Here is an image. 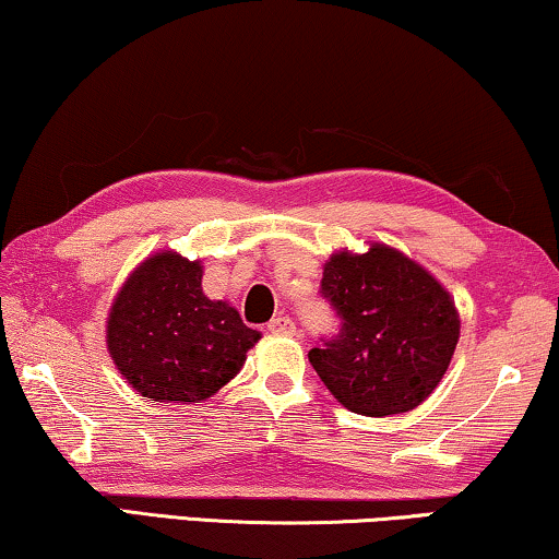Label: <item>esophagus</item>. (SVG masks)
Here are the masks:
<instances>
[{
  "mask_svg": "<svg viewBox=\"0 0 559 559\" xmlns=\"http://www.w3.org/2000/svg\"><path fill=\"white\" fill-rule=\"evenodd\" d=\"M269 331H271V333H281V336H294V333H296V323L290 321L288 316H276V319H271Z\"/></svg>",
  "mask_w": 559,
  "mask_h": 559,
  "instance_id": "esophagus-1",
  "label": "esophagus"
}]
</instances>
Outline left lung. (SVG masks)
I'll list each match as a JSON object with an SVG mask.
<instances>
[{
	"label": "left lung",
	"mask_w": 559,
	"mask_h": 559,
	"mask_svg": "<svg viewBox=\"0 0 559 559\" xmlns=\"http://www.w3.org/2000/svg\"><path fill=\"white\" fill-rule=\"evenodd\" d=\"M321 296L341 329L308 361L348 412L404 414L437 389L460 341V313L427 269L384 243L336 251Z\"/></svg>",
	"instance_id": "1"
}]
</instances>
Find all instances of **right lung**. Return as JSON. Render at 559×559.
Segmentation results:
<instances>
[{
  "mask_svg": "<svg viewBox=\"0 0 559 559\" xmlns=\"http://www.w3.org/2000/svg\"><path fill=\"white\" fill-rule=\"evenodd\" d=\"M203 265L180 253L145 258L107 316V352L150 402H205L240 371L261 333L203 294Z\"/></svg>",
  "mask_w": 559,
  "mask_h": 559,
  "instance_id": "obj_1",
  "label": "right lung"
}]
</instances>
